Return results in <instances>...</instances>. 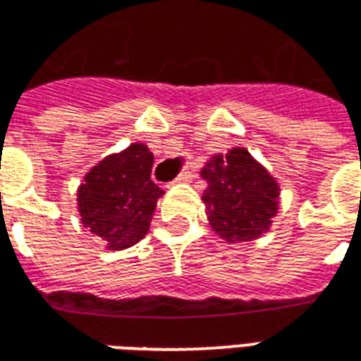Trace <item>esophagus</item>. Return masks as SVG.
<instances>
[{
	"mask_svg": "<svg viewBox=\"0 0 361 361\" xmlns=\"http://www.w3.org/2000/svg\"><path fill=\"white\" fill-rule=\"evenodd\" d=\"M195 180V173L193 172H181L173 183H188V181H193Z\"/></svg>",
	"mask_w": 361,
	"mask_h": 361,
	"instance_id": "obj_1",
	"label": "esophagus"
}]
</instances>
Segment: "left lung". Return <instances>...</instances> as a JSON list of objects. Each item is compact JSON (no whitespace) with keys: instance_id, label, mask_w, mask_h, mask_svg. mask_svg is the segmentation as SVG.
Wrapping results in <instances>:
<instances>
[{"instance_id":"1","label":"left lung","mask_w":361,"mask_h":361,"mask_svg":"<svg viewBox=\"0 0 361 361\" xmlns=\"http://www.w3.org/2000/svg\"><path fill=\"white\" fill-rule=\"evenodd\" d=\"M203 203L212 230L226 242H251L269 232L279 211L276 180L242 147L214 154L201 170Z\"/></svg>"}]
</instances>
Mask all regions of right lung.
<instances>
[{
  "label": "right lung",
  "mask_w": 361,
  "mask_h": 361,
  "mask_svg": "<svg viewBox=\"0 0 361 361\" xmlns=\"http://www.w3.org/2000/svg\"><path fill=\"white\" fill-rule=\"evenodd\" d=\"M154 157L147 145L100 160L77 191L82 226L102 238L108 250H127L149 232L157 203L164 191L150 180Z\"/></svg>",
  "instance_id": "obj_1"
}]
</instances>
